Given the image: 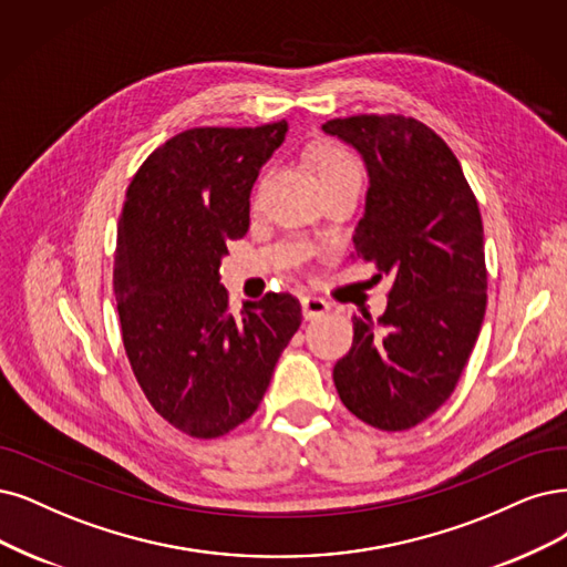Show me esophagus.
<instances>
[{"instance_id":"obj_1","label":"esophagus","mask_w":567,"mask_h":567,"mask_svg":"<svg viewBox=\"0 0 567 567\" xmlns=\"http://www.w3.org/2000/svg\"><path fill=\"white\" fill-rule=\"evenodd\" d=\"M301 310H303V318L306 320H318L322 316H327V312L331 310V306L320 299V297H303L301 299Z\"/></svg>"}]
</instances>
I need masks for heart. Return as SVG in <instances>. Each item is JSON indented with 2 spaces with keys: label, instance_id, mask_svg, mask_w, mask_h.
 Returning <instances> with one entry per match:
<instances>
[{
  "label": "heart",
  "instance_id": "b5f03b06",
  "mask_svg": "<svg viewBox=\"0 0 567 567\" xmlns=\"http://www.w3.org/2000/svg\"><path fill=\"white\" fill-rule=\"evenodd\" d=\"M312 165H316V173L320 184L324 182H337V179H360L362 182V167L354 158L352 152H348L341 144H320L316 152H312Z\"/></svg>",
  "mask_w": 567,
  "mask_h": 567
}]
</instances>
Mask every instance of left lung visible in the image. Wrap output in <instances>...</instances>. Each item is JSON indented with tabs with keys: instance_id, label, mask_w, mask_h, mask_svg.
I'll return each instance as SVG.
<instances>
[{
	"instance_id": "8db88e82",
	"label": "left lung",
	"mask_w": 567,
	"mask_h": 567,
	"mask_svg": "<svg viewBox=\"0 0 567 567\" xmlns=\"http://www.w3.org/2000/svg\"><path fill=\"white\" fill-rule=\"evenodd\" d=\"M327 135L364 158L369 192L354 251L392 276L379 320L352 318L333 367L341 402L371 427H415L455 390L486 316L484 224L451 146L402 114L331 118Z\"/></svg>"
}]
</instances>
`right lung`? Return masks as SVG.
Returning <instances> with one entry per match:
<instances>
[{
    "label": "right lung",
    "instance_id": "add662e5",
    "mask_svg": "<svg viewBox=\"0 0 567 567\" xmlns=\"http://www.w3.org/2000/svg\"><path fill=\"white\" fill-rule=\"evenodd\" d=\"M285 133V121L184 131L125 192L114 261L123 348L146 400L188 436L245 423L301 324L287 291L230 312L219 285L226 243L247 234L249 192Z\"/></svg>",
    "mask_w": 567,
    "mask_h": 567
}]
</instances>
